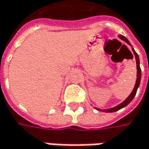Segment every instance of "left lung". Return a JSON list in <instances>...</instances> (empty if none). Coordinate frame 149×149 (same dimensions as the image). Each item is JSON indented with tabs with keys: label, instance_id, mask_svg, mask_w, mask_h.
<instances>
[{
	"label": "left lung",
	"instance_id": "obj_1",
	"mask_svg": "<svg viewBox=\"0 0 149 149\" xmlns=\"http://www.w3.org/2000/svg\"><path fill=\"white\" fill-rule=\"evenodd\" d=\"M119 37L122 39V40H123L124 42H126L127 44H129L130 45V42H128V40L127 39L125 36H119ZM133 53H134V55H135V58H136V62H137V70H138V74H137V80H136V84H135V87L133 88V92L131 93V94L129 95V97L127 98L126 100L124 101L123 102H122L121 104L119 105H118L117 107H113V108H110V109H107V110H102L103 112H106V113H113V112H116V111H118L119 109L121 108H123V107H126L127 105L131 102V101L133 100V97H134V96L136 95V93H137V90H138V88L139 87V84H140V80H141V68H140V66H139V55L137 54V52L134 51L133 49ZM97 110L99 111L100 109L99 108H97Z\"/></svg>",
	"mask_w": 149,
	"mask_h": 149
}]
</instances>
